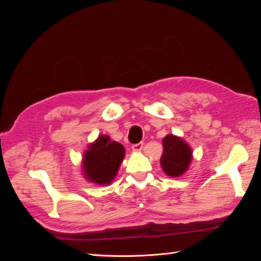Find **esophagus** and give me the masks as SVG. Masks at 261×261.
<instances>
[{"label":"esophagus","instance_id":"34e87169","mask_svg":"<svg viewBox=\"0 0 261 261\" xmlns=\"http://www.w3.org/2000/svg\"><path fill=\"white\" fill-rule=\"evenodd\" d=\"M143 146H144V144H143V143H138V144H135V145H133V146H132V149H133V151H136V152L140 151V150H141V149H143Z\"/></svg>","mask_w":261,"mask_h":261}]
</instances>
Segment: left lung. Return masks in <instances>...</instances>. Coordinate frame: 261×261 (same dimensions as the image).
<instances>
[{
    "label": "left lung",
    "mask_w": 261,
    "mask_h": 261,
    "mask_svg": "<svg viewBox=\"0 0 261 261\" xmlns=\"http://www.w3.org/2000/svg\"><path fill=\"white\" fill-rule=\"evenodd\" d=\"M162 146L163 152L160 163L163 171L172 177L183 174L192 161V149L184 140L173 135L165 136Z\"/></svg>",
    "instance_id": "8db88e82"
}]
</instances>
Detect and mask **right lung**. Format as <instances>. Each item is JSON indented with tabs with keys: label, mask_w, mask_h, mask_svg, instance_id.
I'll list each match as a JSON object with an SVG mask.
<instances>
[{
	"label": "right lung",
	"mask_w": 261,
	"mask_h": 261,
	"mask_svg": "<svg viewBox=\"0 0 261 261\" xmlns=\"http://www.w3.org/2000/svg\"><path fill=\"white\" fill-rule=\"evenodd\" d=\"M125 154L123 145L100 136L84 155L83 168L86 177L97 184H109L114 178Z\"/></svg>",
	"instance_id": "1"
}]
</instances>
